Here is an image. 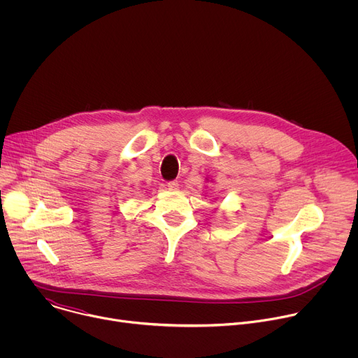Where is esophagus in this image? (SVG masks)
Instances as JSON below:
<instances>
[{
    "instance_id": "34e87169",
    "label": "esophagus",
    "mask_w": 358,
    "mask_h": 358,
    "mask_svg": "<svg viewBox=\"0 0 358 358\" xmlns=\"http://www.w3.org/2000/svg\"><path fill=\"white\" fill-rule=\"evenodd\" d=\"M167 187H169L170 191H178L180 184H178V181H170V182L167 184Z\"/></svg>"
}]
</instances>
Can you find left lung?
<instances>
[{"mask_svg": "<svg viewBox=\"0 0 358 358\" xmlns=\"http://www.w3.org/2000/svg\"><path fill=\"white\" fill-rule=\"evenodd\" d=\"M206 180H207V178H206Z\"/></svg>", "mask_w": 358, "mask_h": 358, "instance_id": "left-lung-1", "label": "left lung"}]
</instances>
